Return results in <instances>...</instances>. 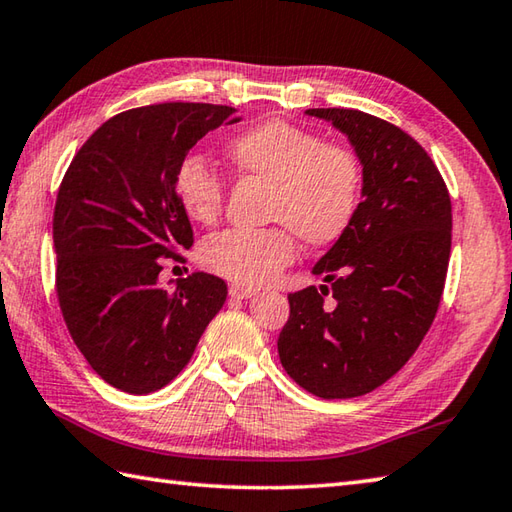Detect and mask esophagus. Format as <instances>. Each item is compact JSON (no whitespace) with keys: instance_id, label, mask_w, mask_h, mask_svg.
<instances>
[{"instance_id":"34e87169","label":"esophagus","mask_w":512,"mask_h":512,"mask_svg":"<svg viewBox=\"0 0 512 512\" xmlns=\"http://www.w3.org/2000/svg\"><path fill=\"white\" fill-rule=\"evenodd\" d=\"M228 293L233 299H248L255 295V288H246V286H239V284H233L228 288Z\"/></svg>"}]
</instances>
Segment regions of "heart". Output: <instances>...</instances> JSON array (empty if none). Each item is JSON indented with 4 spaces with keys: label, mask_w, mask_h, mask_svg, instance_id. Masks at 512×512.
<instances>
[{
    "label": "heart",
    "mask_w": 512,
    "mask_h": 512,
    "mask_svg": "<svg viewBox=\"0 0 512 512\" xmlns=\"http://www.w3.org/2000/svg\"><path fill=\"white\" fill-rule=\"evenodd\" d=\"M239 179L268 186V224L262 230H226L206 239L202 264L239 286H262L295 262L297 239L308 248L333 246L353 224L362 202L364 170L355 150L324 142L313 130L268 119L224 146ZM175 193L184 213L213 226L224 210V182L199 157L177 166Z\"/></svg>",
    "instance_id": "b5f03b06"
}]
</instances>
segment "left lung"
<instances>
[{"label":"left lung","mask_w":512,"mask_h":512,"mask_svg":"<svg viewBox=\"0 0 512 512\" xmlns=\"http://www.w3.org/2000/svg\"><path fill=\"white\" fill-rule=\"evenodd\" d=\"M306 113L348 135L364 202L313 268L328 286L288 295L277 350L308 393L350 399L382 386L426 337L444 293L453 210L435 162L402 128L353 108Z\"/></svg>","instance_id":"left-lung-1"}]
</instances>
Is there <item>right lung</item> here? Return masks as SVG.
<instances>
[{
  "instance_id": "add662e5",
  "label": "right lung",
  "mask_w": 512,
  "mask_h": 512,
  "mask_svg": "<svg viewBox=\"0 0 512 512\" xmlns=\"http://www.w3.org/2000/svg\"><path fill=\"white\" fill-rule=\"evenodd\" d=\"M235 108L166 102L130 108L77 150L53 215L55 290L68 333L90 368L130 395L155 393L193 357L226 302L208 273L157 284L166 259L184 262L193 228L175 193L177 166Z\"/></svg>"
}]
</instances>
